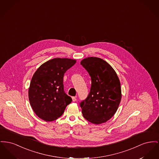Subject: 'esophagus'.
Wrapping results in <instances>:
<instances>
[{"mask_svg": "<svg viewBox=\"0 0 159 159\" xmlns=\"http://www.w3.org/2000/svg\"><path fill=\"white\" fill-rule=\"evenodd\" d=\"M77 98V97H72L73 102H75V101L77 100V98Z\"/></svg>", "mask_w": 159, "mask_h": 159, "instance_id": "obj_1", "label": "esophagus"}]
</instances>
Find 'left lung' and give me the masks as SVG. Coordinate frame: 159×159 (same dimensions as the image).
Returning <instances> with one entry per match:
<instances>
[{"mask_svg": "<svg viewBox=\"0 0 159 159\" xmlns=\"http://www.w3.org/2000/svg\"><path fill=\"white\" fill-rule=\"evenodd\" d=\"M80 64L91 78L90 92L80 103L83 116L95 124L106 122L115 115L121 100L119 78L112 66L101 58L88 57Z\"/></svg>", "mask_w": 159, "mask_h": 159, "instance_id": "left-lung-1", "label": "left lung"}]
</instances>
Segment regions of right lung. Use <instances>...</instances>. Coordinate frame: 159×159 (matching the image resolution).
Instances as JSON below:
<instances>
[{"instance_id":"obj_1","label":"right lung","mask_w":159,"mask_h":159,"mask_svg":"<svg viewBox=\"0 0 159 159\" xmlns=\"http://www.w3.org/2000/svg\"><path fill=\"white\" fill-rule=\"evenodd\" d=\"M75 62V59L54 58L42 64L34 73L29 88V100L39 118L46 121L55 120L72 102L64 92L63 78Z\"/></svg>"}]
</instances>
